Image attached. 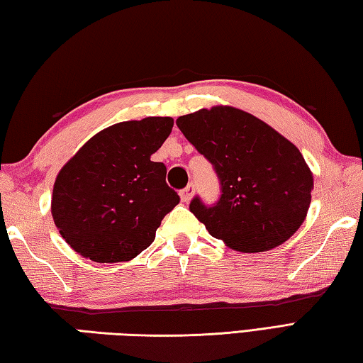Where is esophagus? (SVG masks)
<instances>
[{"mask_svg":"<svg viewBox=\"0 0 363 363\" xmlns=\"http://www.w3.org/2000/svg\"><path fill=\"white\" fill-rule=\"evenodd\" d=\"M193 196H194V184L193 183H189L186 188L180 191V197L183 202H189L191 199H193Z\"/></svg>","mask_w":363,"mask_h":363,"instance_id":"esophagus-1","label":"esophagus"}]
</instances>
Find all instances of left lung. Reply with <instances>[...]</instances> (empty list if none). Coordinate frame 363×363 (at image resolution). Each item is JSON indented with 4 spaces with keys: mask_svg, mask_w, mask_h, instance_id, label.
<instances>
[{
    "mask_svg": "<svg viewBox=\"0 0 363 363\" xmlns=\"http://www.w3.org/2000/svg\"><path fill=\"white\" fill-rule=\"evenodd\" d=\"M220 179L221 196L189 210L232 250L261 252L284 243L305 221L313 174L298 148L255 115L229 106L177 118Z\"/></svg>",
    "mask_w": 363,
    "mask_h": 363,
    "instance_id": "left-lung-1",
    "label": "left lung"
}]
</instances>
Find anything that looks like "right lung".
Returning <instances> with one entry per match:
<instances>
[{"label":"right lung","instance_id":"obj_1","mask_svg":"<svg viewBox=\"0 0 363 363\" xmlns=\"http://www.w3.org/2000/svg\"><path fill=\"white\" fill-rule=\"evenodd\" d=\"M172 126L170 117L117 123L65 164L52 216L74 251L94 262H123L153 243L162 218L180 202L166 183V166L150 160Z\"/></svg>","mask_w":363,"mask_h":363}]
</instances>
